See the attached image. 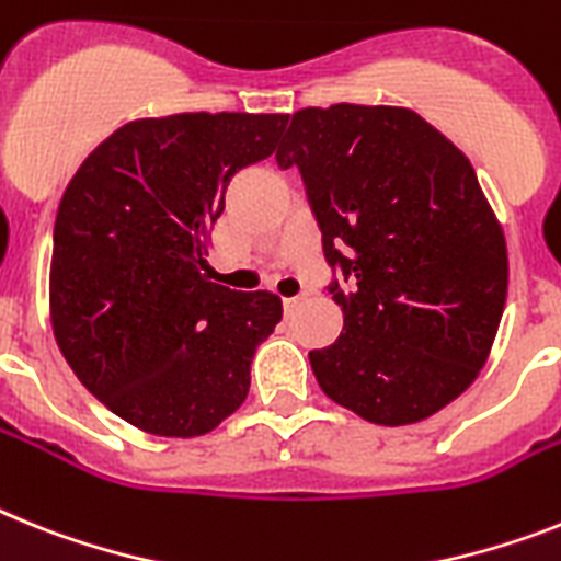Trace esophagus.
Wrapping results in <instances>:
<instances>
[{"instance_id": "esophagus-1", "label": "esophagus", "mask_w": 561, "mask_h": 561, "mask_svg": "<svg viewBox=\"0 0 561 561\" xmlns=\"http://www.w3.org/2000/svg\"><path fill=\"white\" fill-rule=\"evenodd\" d=\"M302 296H290V299H282V308H285V317H294V310L299 308Z\"/></svg>"}]
</instances>
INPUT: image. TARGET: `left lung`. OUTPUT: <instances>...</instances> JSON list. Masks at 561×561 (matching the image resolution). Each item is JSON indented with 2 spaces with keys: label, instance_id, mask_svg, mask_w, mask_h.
<instances>
[{
  "label": "left lung",
  "instance_id": "obj_1",
  "mask_svg": "<svg viewBox=\"0 0 561 561\" xmlns=\"http://www.w3.org/2000/svg\"><path fill=\"white\" fill-rule=\"evenodd\" d=\"M299 168L345 328L310 351L319 388L376 425H413L482 370L507 296V248L473 164L419 113L296 111L276 150Z\"/></svg>",
  "mask_w": 561,
  "mask_h": 561
}]
</instances>
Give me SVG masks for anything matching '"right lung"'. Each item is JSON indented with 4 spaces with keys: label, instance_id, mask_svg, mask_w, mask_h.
Segmentation results:
<instances>
[{
    "label": "right lung",
    "instance_id": "add662e5",
    "mask_svg": "<svg viewBox=\"0 0 561 561\" xmlns=\"http://www.w3.org/2000/svg\"><path fill=\"white\" fill-rule=\"evenodd\" d=\"M285 113H173L113 130L65 187L50 322L79 382L153 436L214 431L251 388L282 299L205 276L230 176L267 159Z\"/></svg>",
    "mask_w": 561,
    "mask_h": 561
}]
</instances>
